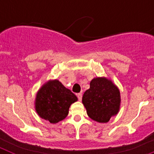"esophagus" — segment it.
Instances as JSON below:
<instances>
[{
  "label": "esophagus",
  "mask_w": 154,
  "mask_h": 154,
  "mask_svg": "<svg viewBox=\"0 0 154 154\" xmlns=\"http://www.w3.org/2000/svg\"><path fill=\"white\" fill-rule=\"evenodd\" d=\"M77 96H78V99L79 101H81L82 100V93H79L78 95H77Z\"/></svg>",
  "instance_id": "1"
}]
</instances>
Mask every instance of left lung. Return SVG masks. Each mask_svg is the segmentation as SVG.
Returning <instances> with one entry per match:
<instances>
[{
	"label": "left lung",
	"mask_w": 154,
	"mask_h": 154,
	"mask_svg": "<svg viewBox=\"0 0 154 154\" xmlns=\"http://www.w3.org/2000/svg\"><path fill=\"white\" fill-rule=\"evenodd\" d=\"M82 103L89 117L98 123H107L119 112L121 104L119 89L110 79L96 77L82 96Z\"/></svg>",
	"instance_id": "left-lung-1"
}]
</instances>
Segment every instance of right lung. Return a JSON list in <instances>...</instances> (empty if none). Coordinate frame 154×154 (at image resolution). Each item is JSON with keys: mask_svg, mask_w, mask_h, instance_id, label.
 Segmentation results:
<instances>
[{"mask_svg": "<svg viewBox=\"0 0 154 154\" xmlns=\"http://www.w3.org/2000/svg\"><path fill=\"white\" fill-rule=\"evenodd\" d=\"M78 98L58 79H50L36 93L35 109L42 119L57 123L69 114V107Z\"/></svg>", "mask_w": 154, "mask_h": 154, "instance_id": "1", "label": "right lung"}]
</instances>
